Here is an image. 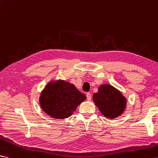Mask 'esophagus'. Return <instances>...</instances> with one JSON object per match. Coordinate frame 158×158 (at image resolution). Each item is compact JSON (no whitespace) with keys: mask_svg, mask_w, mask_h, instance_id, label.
<instances>
[{"mask_svg":"<svg viewBox=\"0 0 158 158\" xmlns=\"http://www.w3.org/2000/svg\"><path fill=\"white\" fill-rule=\"evenodd\" d=\"M86 95H87V101H89H89H91V94H90V93H87Z\"/></svg>","mask_w":158,"mask_h":158,"instance_id":"1","label":"esophagus"}]
</instances>
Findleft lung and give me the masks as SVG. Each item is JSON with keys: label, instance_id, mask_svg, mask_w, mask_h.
I'll return each instance as SVG.
<instances>
[{"label": "left lung", "instance_id": "1", "mask_svg": "<svg viewBox=\"0 0 158 158\" xmlns=\"http://www.w3.org/2000/svg\"><path fill=\"white\" fill-rule=\"evenodd\" d=\"M93 99L100 112L109 119L117 118L123 114L126 107V98L110 84L99 86L98 92L94 94Z\"/></svg>", "mask_w": 158, "mask_h": 158}]
</instances>
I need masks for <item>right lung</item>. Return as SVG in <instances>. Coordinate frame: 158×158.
<instances>
[{"label": "right lung", "instance_id": "1", "mask_svg": "<svg viewBox=\"0 0 158 158\" xmlns=\"http://www.w3.org/2000/svg\"><path fill=\"white\" fill-rule=\"evenodd\" d=\"M85 99L86 96L73 84L59 79L47 85L40 94L39 103L47 115L63 119L70 117Z\"/></svg>", "mask_w": 158, "mask_h": 158}]
</instances>
